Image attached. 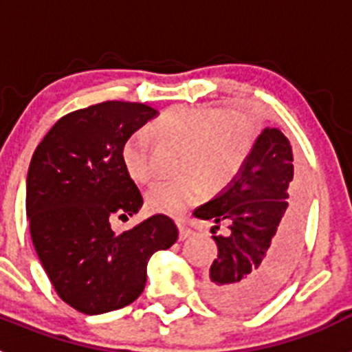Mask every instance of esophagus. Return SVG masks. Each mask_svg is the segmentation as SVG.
I'll return each mask as SVG.
<instances>
[{"label":"esophagus","instance_id":"1","mask_svg":"<svg viewBox=\"0 0 352 352\" xmlns=\"http://www.w3.org/2000/svg\"><path fill=\"white\" fill-rule=\"evenodd\" d=\"M178 229H179V239H182V241L192 234V229L190 227H186L185 223H178Z\"/></svg>","mask_w":352,"mask_h":352}]
</instances>
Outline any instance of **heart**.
Segmentation results:
<instances>
[{
	"label": "heart",
	"mask_w": 352,
	"mask_h": 352,
	"mask_svg": "<svg viewBox=\"0 0 352 352\" xmlns=\"http://www.w3.org/2000/svg\"><path fill=\"white\" fill-rule=\"evenodd\" d=\"M162 142L182 146V178L160 182L146 194L151 211L182 214L201 201L204 192H220L243 170L259 138V125L248 111L214 104H179L167 109L151 126ZM146 130L133 132L123 144V166L130 178L148 183L153 178Z\"/></svg>",
	"instance_id": "1"
}]
</instances>
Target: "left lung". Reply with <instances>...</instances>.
Instances as JSON below:
<instances>
[{
  "mask_svg": "<svg viewBox=\"0 0 352 352\" xmlns=\"http://www.w3.org/2000/svg\"><path fill=\"white\" fill-rule=\"evenodd\" d=\"M305 183L292 166V148L278 129L263 130L238 178L194 217L226 223L213 236L219 257L204 291L213 307L243 314L264 305L291 275L303 236Z\"/></svg>",
  "mask_w": 352,
  "mask_h": 352,
  "instance_id": "8db88e82",
  "label": "left lung"
}]
</instances>
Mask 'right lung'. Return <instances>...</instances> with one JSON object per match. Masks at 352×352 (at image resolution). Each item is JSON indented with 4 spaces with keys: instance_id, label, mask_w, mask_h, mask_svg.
I'll return each instance as SVG.
<instances>
[{
    "instance_id": "add662e5",
    "label": "right lung",
    "mask_w": 352,
    "mask_h": 352,
    "mask_svg": "<svg viewBox=\"0 0 352 352\" xmlns=\"http://www.w3.org/2000/svg\"><path fill=\"white\" fill-rule=\"evenodd\" d=\"M157 111L107 100L72 111L36 146L28 170L26 213L36 256L58 296L82 314L113 312L141 296L146 266L173 247L178 227L153 214L114 234L142 194L123 166V144Z\"/></svg>"
}]
</instances>
